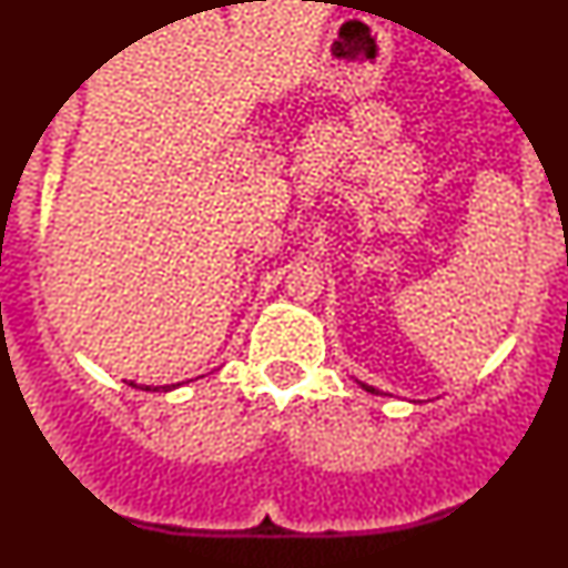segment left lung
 I'll list each match as a JSON object with an SVG mask.
<instances>
[{
	"instance_id": "left-lung-1",
	"label": "left lung",
	"mask_w": 568,
	"mask_h": 568,
	"mask_svg": "<svg viewBox=\"0 0 568 568\" xmlns=\"http://www.w3.org/2000/svg\"><path fill=\"white\" fill-rule=\"evenodd\" d=\"M361 387H363V389H366V393H374V395H376V393H379V389H374V387H368V384H361Z\"/></svg>"
}]
</instances>
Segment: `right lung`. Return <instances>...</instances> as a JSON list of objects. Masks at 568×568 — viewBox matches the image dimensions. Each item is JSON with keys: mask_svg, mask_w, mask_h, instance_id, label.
Instances as JSON below:
<instances>
[{"mask_svg": "<svg viewBox=\"0 0 568 568\" xmlns=\"http://www.w3.org/2000/svg\"><path fill=\"white\" fill-rule=\"evenodd\" d=\"M130 387H135V389H146V393H171V389H175L179 387V384H168V387H149V384H143V387H139V384L135 382H128Z\"/></svg>", "mask_w": 568, "mask_h": 568, "instance_id": "add662e5", "label": "right lung"}]
</instances>
